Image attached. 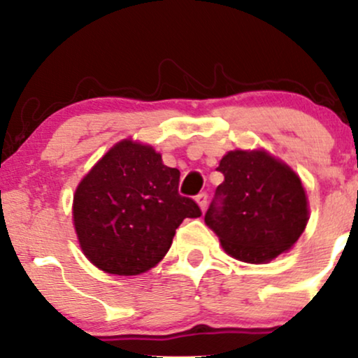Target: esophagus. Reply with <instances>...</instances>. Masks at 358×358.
Returning <instances> with one entry per match:
<instances>
[{"label":"esophagus","mask_w":358,"mask_h":358,"mask_svg":"<svg viewBox=\"0 0 358 358\" xmlns=\"http://www.w3.org/2000/svg\"><path fill=\"white\" fill-rule=\"evenodd\" d=\"M196 203L200 205V208H202V210H205V208H207V203H208V195L205 192H202V193H199V195H196Z\"/></svg>","instance_id":"34e87169"}]
</instances>
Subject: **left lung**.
Returning <instances> with one entry per match:
<instances>
[{
  "instance_id": "obj_1",
  "label": "left lung",
  "mask_w": 358,
  "mask_h": 358,
  "mask_svg": "<svg viewBox=\"0 0 358 358\" xmlns=\"http://www.w3.org/2000/svg\"><path fill=\"white\" fill-rule=\"evenodd\" d=\"M217 170L224 182L205 213L222 248L244 262H268L299 239L308 202L298 175L266 151H231Z\"/></svg>"
}]
</instances>
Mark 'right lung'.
Returning <instances> with one entry per match:
<instances>
[{
  "mask_svg": "<svg viewBox=\"0 0 358 358\" xmlns=\"http://www.w3.org/2000/svg\"><path fill=\"white\" fill-rule=\"evenodd\" d=\"M178 185L180 171L151 146L124 139L110 148L73 195V225L89 261L119 276L158 264L180 224L202 215Z\"/></svg>",
  "mask_w": 358,
  "mask_h": 358,
  "instance_id": "add662e5",
  "label": "right lung"
}]
</instances>
